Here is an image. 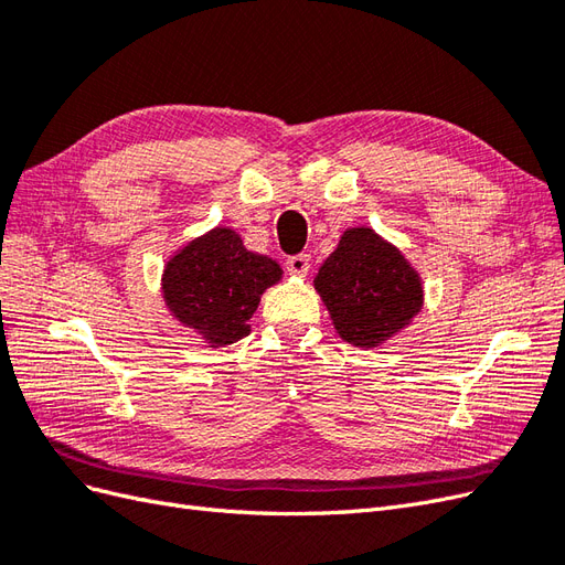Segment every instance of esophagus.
<instances>
[{
	"instance_id": "34e87169",
	"label": "esophagus",
	"mask_w": 565,
	"mask_h": 565,
	"mask_svg": "<svg viewBox=\"0 0 565 565\" xmlns=\"http://www.w3.org/2000/svg\"><path fill=\"white\" fill-rule=\"evenodd\" d=\"M309 268H311L309 254H297V256H289V259H287V270H289V276H295V278H306V276H309Z\"/></svg>"
}]
</instances>
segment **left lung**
<instances>
[{
	"label": "left lung",
	"mask_w": 565,
	"mask_h": 565,
	"mask_svg": "<svg viewBox=\"0 0 565 565\" xmlns=\"http://www.w3.org/2000/svg\"><path fill=\"white\" fill-rule=\"evenodd\" d=\"M337 334L358 349H377L413 324L424 282L405 254L370 226L341 233L313 278Z\"/></svg>",
	"instance_id": "8db88e82"
}]
</instances>
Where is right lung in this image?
<instances>
[{
    "instance_id": "right-lung-1",
    "label": "right lung",
    "mask_w": 565,
    "mask_h": 565,
    "mask_svg": "<svg viewBox=\"0 0 565 565\" xmlns=\"http://www.w3.org/2000/svg\"><path fill=\"white\" fill-rule=\"evenodd\" d=\"M280 280L276 259L249 252L235 228L214 226L169 256L160 289L169 316L218 349L252 332L262 295Z\"/></svg>"
}]
</instances>
